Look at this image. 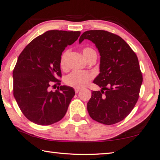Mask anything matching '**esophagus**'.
<instances>
[{"label":"esophagus","instance_id":"34e87169","mask_svg":"<svg viewBox=\"0 0 160 160\" xmlns=\"http://www.w3.org/2000/svg\"><path fill=\"white\" fill-rule=\"evenodd\" d=\"M80 90H81L80 88H75V93H78V92H79V91H80Z\"/></svg>","mask_w":160,"mask_h":160}]
</instances>
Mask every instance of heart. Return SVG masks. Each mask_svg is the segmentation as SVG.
<instances>
[{
  "mask_svg": "<svg viewBox=\"0 0 160 160\" xmlns=\"http://www.w3.org/2000/svg\"><path fill=\"white\" fill-rule=\"evenodd\" d=\"M95 52L92 48L87 47L82 49V54L86 59L92 53ZM69 56V51H64L63 54L61 55L60 65L62 68H66L67 66V60ZM92 78V75L89 73L88 72H82V71H75L72 72L71 73L68 75L65 78V82L66 85L73 88H81L83 87L86 86L90 82Z\"/></svg>",
  "mask_w": 160,
  "mask_h": 160,
  "instance_id": "b5f03b06",
  "label": "heart"
}]
</instances>
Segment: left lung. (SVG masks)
<instances>
[{"instance_id": "left-lung-1", "label": "left lung", "mask_w": 160, "mask_h": 160, "mask_svg": "<svg viewBox=\"0 0 160 160\" xmlns=\"http://www.w3.org/2000/svg\"><path fill=\"white\" fill-rule=\"evenodd\" d=\"M84 39L93 42L101 56L100 73L93 82L102 90L92 92L88 112L93 120L105 125L120 122L139 97L142 76L136 54L122 38L107 31H86L80 44Z\"/></svg>"}]
</instances>
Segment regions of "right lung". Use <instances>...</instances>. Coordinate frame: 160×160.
Masks as SVG:
<instances>
[{"label":"right lung","mask_w":160,"mask_h":160,"mask_svg":"<svg viewBox=\"0 0 160 160\" xmlns=\"http://www.w3.org/2000/svg\"><path fill=\"white\" fill-rule=\"evenodd\" d=\"M80 32L50 30L34 39L22 51L13 70V95L22 112L38 125L47 126L64 117L75 91L60 85L62 52L80 37Z\"/></svg>","instance_id":"add662e5"}]
</instances>
